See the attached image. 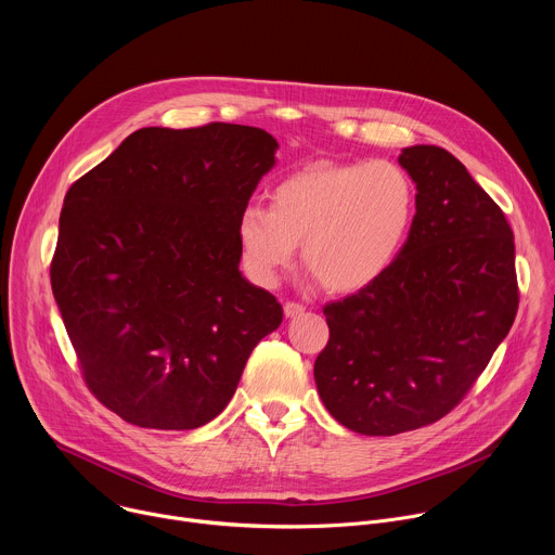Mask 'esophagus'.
Returning a JSON list of instances; mask_svg holds the SVG:
<instances>
[{"instance_id": "esophagus-1", "label": "esophagus", "mask_w": 555, "mask_h": 555, "mask_svg": "<svg viewBox=\"0 0 555 555\" xmlns=\"http://www.w3.org/2000/svg\"><path fill=\"white\" fill-rule=\"evenodd\" d=\"M283 311H285V315H287V319H294V315H300V313L305 311V307H302L300 302L287 300V302L283 305Z\"/></svg>"}]
</instances>
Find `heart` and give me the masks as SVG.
Returning <instances> with one entry per match:
<instances>
[{"instance_id": "obj_1", "label": "heart", "mask_w": 555, "mask_h": 555, "mask_svg": "<svg viewBox=\"0 0 555 555\" xmlns=\"http://www.w3.org/2000/svg\"><path fill=\"white\" fill-rule=\"evenodd\" d=\"M415 182L398 163H313L270 191V208L248 204L236 217L246 274L274 287L296 257L325 289L360 292L400 259L415 223Z\"/></svg>"}]
</instances>
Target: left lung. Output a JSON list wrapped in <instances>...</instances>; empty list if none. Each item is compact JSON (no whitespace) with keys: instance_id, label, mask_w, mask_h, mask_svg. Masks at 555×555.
Returning a JSON list of instances; mask_svg holds the SVG:
<instances>
[{"instance_id":"1","label":"left lung","mask_w":555,"mask_h":555,"mask_svg":"<svg viewBox=\"0 0 555 555\" xmlns=\"http://www.w3.org/2000/svg\"><path fill=\"white\" fill-rule=\"evenodd\" d=\"M417 186L406 248L373 285L330 302L313 379L345 428L390 437L448 415L518 311L514 232L452 153L406 146Z\"/></svg>"}]
</instances>
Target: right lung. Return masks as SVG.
Instances as JSON below:
<instances>
[{"mask_svg":"<svg viewBox=\"0 0 555 555\" xmlns=\"http://www.w3.org/2000/svg\"><path fill=\"white\" fill-rule=\"evenodd\" d=\"M276 149L246 125L144 127L69 186L52 294L90 390L125 422L208 424L281 325L234 232Z\"/></svg>","mask_w":555,"mask_h":555,"instance_id":"1","label":"right lung"}]
</instances>
